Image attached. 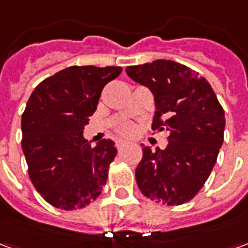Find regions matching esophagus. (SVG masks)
<instances>
[{"label":"esophagus","instance_id":"1","mask_svg":"<svg viewBox=\"0 0 248 248\" xmlns=\"http://www.w3.org/2000/svg\"><path fill=\"white\" fill-rule=\"evenodd\" d=\"M124 145H126V140H118L117 142H115V146H117V149H118V150H121V149H122Z\"/></svg>","mask_w":248,"mask_h":248}]
</instances>
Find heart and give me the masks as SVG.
<instances>
[{
    "mask_svg": "<svg viewBox=\"0 0 248 248\" xmlns=\"http://www.w3.org/2000/svg\"><path fill=\"white\" fill-rule=\"evenodd\" d=\"M135 126L131 122H122L115 127V133L119 137H131L134 134Z\"/></svg>",
    "mask_w": 248,
    "mask_h": 248,
    "instance_id": "heart-1",
    "label": "heart"
}]
</instances>
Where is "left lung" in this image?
<instances>
[{
  "mask_svg": "<svg viewBox=\"0 0 248 248\" xmlns=\"http://www.w3.org/2000/svg\"><path fill=\"white\" fill-rule=\"evenodd\" d=\"M127 76L154 95L153 130L169 133L166 149L143 146L135 179L145 197L178 206L195 197L215 166L224 119L213 87L197 71L167 60L129 66Z\"/></svg>",
  "mask_w": 248,
  "mask_h": 248,
  "instance_id": "left-lung-1",
  "label": "left lung"
}]
</instances>
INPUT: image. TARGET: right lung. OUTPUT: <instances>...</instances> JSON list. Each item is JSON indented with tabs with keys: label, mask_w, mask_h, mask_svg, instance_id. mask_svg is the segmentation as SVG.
<instances>
[{
	"label": "right lung",
	"mask_w": 248,
	"mask_h": 248,
	"mask_svg": "<svg viewBox=\"0 0 248 248\" xmlns=\"http://www.w3.org/2000/svg\"><path fill=\"white\" fill-rule=\"evenodd\" d=\"M121 71V66H70L31 93L21 119V145L30 181L51 206L82 208L102 192L117 149L111 140L92 147L83 129L105 85Z\"/></svg>",
	"instance_id": "right-lung-1"
}]
</instances>
